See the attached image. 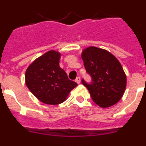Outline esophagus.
<instances>
[{"label": "esophagus", "mask_w": 146, "mask_h": 146, "mask_svg": "<svg viewBox=\"0 0 146 146\" xmlns=\"http://www.w3.org/2000/svg\"><path fill=\"white\" fill-rule=\"evenodd\" d=\"M75 81H76V82H77V84H80V77H77V78H76Z\"/></svg>", "instance_id": "34e87169"}]
</instances>
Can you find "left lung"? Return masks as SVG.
<instances>
[{
  "instance_id": "1",
  "label": "left lung",
  "mask_w": 146,
  "mask_h": 146,
  "mask_svg": "<svg viewBox=\"0 0 146 146\" xmlns=\"http://www.w3.org/2000/svg\"><path fill=\"white\" fill-rule=\"evenodd\" d=\"M81 57L93 80L90 85L83 80L82 82L93 101L102 108L118 103L126 86V75L119 60L108 50L94 46L82 50Z\"/></svg>"
}]
</instances>
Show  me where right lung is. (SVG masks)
<instances>
[{
  "instance_id": "obj_1",
  "label": "right lung",
  "mask_w": 146,
  "mask_h": 146,
  "mask_svg": "<svg viewBox=\"0 0 146 146\" xmlns=\"http://www.w3.org/2000/svg\"><path fill=\"white\" fill-rule=\"evenodd\" d=\"M61 53L50 50L35 59L25 72V84L38 100L56 105L64 102L77 84L59 66Z\"/></svg>"
}]
</instances>
